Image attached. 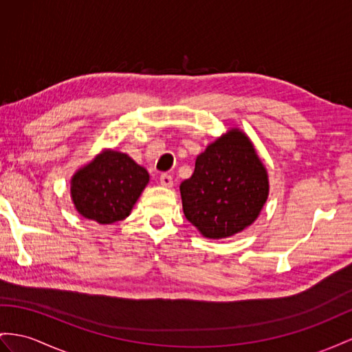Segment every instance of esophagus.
<instances>
[{
  "label": "esophagus",
  "instance_id": "1",
  "mask_svg": "<svg viewBox=\"0 0 352 352\" xmlns=\"http://www.w3.org/2000/svg\"><path fill=\"white\" fill-rule=\"evenodd\" d=\"M160 184L165 186V187H173L174 184V179L169 174H162L160 175Z\"/></svg>",
  "mask_w": 352,
  "mask_h": 352
}]
</instances>
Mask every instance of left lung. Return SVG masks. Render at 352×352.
I'll list each match as a JSON object with an SVG mask.
<instances>
[{"mask_svg": "<svg viewBox=\"0 0 352 352\" xmlns=\"http://www.w3.org/2000/svg\"><path fill=\"white\" fill-rule=\"evenodd\" d=\"M186 219L204 236L229 238L253 223L267 199V174L253 144L238 129L197 156L179 186Z\"/></svg>", "mask_w": 352, "mask_h": 352, "instance_id": "left-lung-1", "label": "left lung"}]
</instances>
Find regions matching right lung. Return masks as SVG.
<instances>
[{
	"label": "right lung",
	"instance_id": "obj_1",
	"mask_svg": "<svg viewBox=\"0 0 352 352\" xmlns=\"http://www.w3.org/2000/svg\"><path fill=\"white\" fill-rule=\"evenodd\" d=\"M147 183L146 169L128 155L110 150L73 177L71 196L83 217L111 224L128 217Z\"/></svg>",
	"mask_w": 352,
	"mask_h": 352
}]
</instances>
